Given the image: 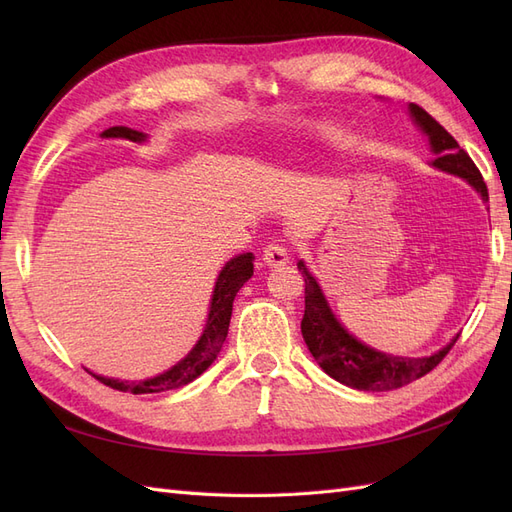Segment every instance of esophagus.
<instances>
[{"instance_id":"34e87169","label":"esophagus","mask_w":512,"mask_h":512,"mask_svg":"<svg viewBox=\"0 0 512 512\" xmlns=\"http://www.w3.org/2000/svg\"><path fill=\"white\" fill-rule=\"evenodd\" d=\"M262 260H265V265L271 267V269L273 267H284L286 262L290 260L286 245H282V243H269V245H265V250H262Z\"/></svg>"}]
</instances>
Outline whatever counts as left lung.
<instances>
[{"instance_id":"1","label":"left lung","mask_w":512,"mask_h":512,"mask_svg":"<svg viewBox=\"0 0 512 512\" xmlns=\"http://www.w3.org/2000/svg\"><path fill=\"white\" fill-rule=\"evenodd\" d=\"M410 113L418 126H421L423 132L429 136L431 149L436 153V160L431 164L440 170H446V173L466 179L470 185H474L476 192H480L483 200H489L483 175H480V170L476 168L468 153L457 145L455 138L418 104H410ZM299 271L305 282V314L301 320V333L305 344L318 361V365L327 371L331 378L350 386V389L380 393L406 386L429 374L433 367H438L459 339L457 335L453 342L444 346L440 352L423 356V359H408V356L378 352L361 344L359 339H354L342 324L337 322V318L327 305V299L322 297L318 282L309 275L303 262H299Z\"/></svg>"}]
</instances>
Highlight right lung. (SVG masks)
I'll list each match as a JSON object with an SVG mask.
<instances>
[{
	"label": "right lung",
	"instance_id": "obj_1",
	"mask_svg": "<svg viewBox=\"0 0 512 512\" xmlns=\"http://www.w3.org/2000/svg\"><path fill=\"white\" fill-rule=\"evenodd\" d=\"M104 138H130L134 143H141L147 138V134L132 130V128H123L115 126L102 132ZM254 275V254H239L237 258H232L226 262V267L222 269L218 282H215L213 288V299L209 307V318H207V327L203 331V337L198 339V344L194 350L185 356L181 363L175 367H170L164 374L149 378L143 382H123V380H113V378H102L96 374V380L102 384L111 386L115 391L123 393H132V395H147V393H162L170 389H179V386L190 384L194 378H198L203 371L215 361V356L222 350L224 339L228 335V324H230V314H232V301H235L239 288L250 280Z\"/></svg>",
	"mask_w": 512,
	"mask_h": 512
}]
</instances>
